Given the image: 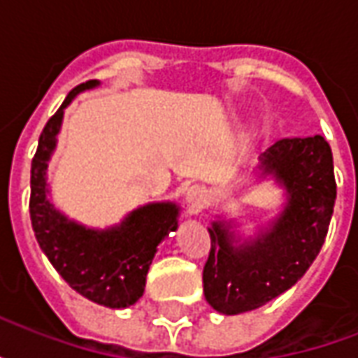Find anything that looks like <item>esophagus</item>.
I'll return each mask as SVG.
<instances>
[{
  "label": "esophagus",
  "mask_w": 358,
  "mask_h": 358,
  "mask_svg": "<svg viewBox=\"0 0 358 358\" xmlns=\"http://www.w3.org/2000/svg\"><path fill=\"white\" fill-rule=\"evenodd\" d=\"M186 203L192 213H199L201 209H205L207 203H209V194H207V189L203 186H192L186 192Z\"/></svg>",
  "instance_id": "34e87169"
}]
</instances>
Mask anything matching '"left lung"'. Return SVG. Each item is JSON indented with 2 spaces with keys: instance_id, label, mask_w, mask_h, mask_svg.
<instances>
[{
  "instance_id": "left-lung-1",
  "label": "left lung",
  "mask_w": 358,
  "mask_h": 358,
  "mask_svg": "<svg viewBox=\"0 0 358 358\" xmlns=\"http://www.w3.org/2000/svg\"><path fill=\"white\" fill-rule=\"evenodd\" d=\"M259 161L261 176L285 187L287 203L268 228L241 243L226 220L209 228L203 292L222 315L255 310L297 284L320 253L334 213V159L322 136L282 138Z\"/></svg>"
}]
</instances>
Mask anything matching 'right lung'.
<instances>
[{
	"mask_svg": "<svg viewBox=\"0 0 358 358\" xmlns=\"http://www.w3.org/2000/svg\"><path fill=\"white\" fill-rule=\"evenodd\" d=\"M99 82L88 80L69 92L43 126L30 171V218L36 240L53 268L86 299L109 308H126L140 299L157 245L178 228L176 203H148L107 230H94L66 218L50 201L48 164L69 103Z\"/></svg>",
	"mask_w": 358,
	"mask_h": 358,
	"instance_id": "right-lung-1",
	"label": "right lung"
}]
</instances>
